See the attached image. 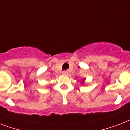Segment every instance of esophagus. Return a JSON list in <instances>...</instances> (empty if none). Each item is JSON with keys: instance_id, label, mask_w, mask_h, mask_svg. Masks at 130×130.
<instances>
[{"instance_id": "obj_1", "label": "esophagus", "mask_w": 130, "mask_h": 130, "mask_svg": "<svg viewBox=\"0 0 130 130\" xmlns=\"http://www.w3.org/2000/svg\"><path fill=\"white\" fill-rule=\"evenodd\" d=\"M62 74H63V75H66L67 74V71H63V72H62Z\"/></svg>"}]
</instances>
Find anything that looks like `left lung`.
<instances>
[{"label": "left lung", "mask_w": 130, "mask_h": 130, "mask_svg": "<svg viewBox=\"0 0 130 130\" xmlns=\"http://www.w3.org/2000/svg\"><path fill=\"white\" fill-rule=\"evenodd\" d=\"M85 78H84V79H82V84H83V83H84V82H85Z\"/></svg>", "instance_id": "obj_1"}]
</instances>
